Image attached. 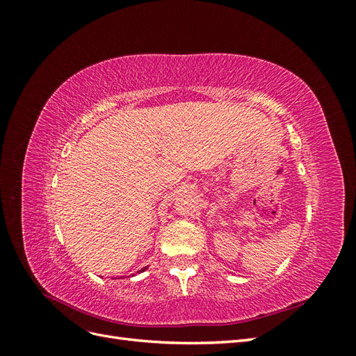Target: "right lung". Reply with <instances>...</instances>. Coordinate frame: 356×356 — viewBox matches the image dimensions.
Wrapping results in <instances>:
<instances>
[{
    "label": "right lung",
    "instance_id": "1",
    "mask_svg": "<svg viewBox=\"0 0 356 356\" xmlns=\"http://www.w3.org/2000/svg\"><path fill=\"white\" fill-rule=\"evenodd\" d=\"M144 270H147V267H144V268H141V270H139V272H144Z\"/></svg>",
    "mask_w": 356,
    "mask_h": 356
}]
</instances>
